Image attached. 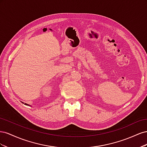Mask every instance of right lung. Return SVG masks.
<instances>
[{
  "label": "right lung",
  "instance_id": "add662e5",
  "mask_svg": "<svg viewBox=\"0 0 147 147\" xmlns=\"http://www.w3.org/2000/svg\"><path fill=\"white\" fill-rule=\"evenodd\" d=\"M22 103L23 104H24V105H29V104H26V103H24V102H22Z\"/></svg>",
  "mask_w": 147,
  "mask_h": 147
}]
</instances>
